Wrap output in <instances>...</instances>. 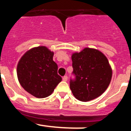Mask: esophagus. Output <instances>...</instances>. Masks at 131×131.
I'll use <instances>...</instances> for the list:
<instances>
[{"mask_svg": "<svg viewBox=\"0 0 131 131\" xmlns=\"http://www.w3.org/2000/svg\"><path fill=\"white\" fill-rule=\"evenodd\" d=\"M68 80V77H67V75H64V77H63V81H67Z\"/></svg>", "mask_w": 131, "mask_h": 131, "instance_id": "esophagus-1", "label": "esophagus"}]
</instances>
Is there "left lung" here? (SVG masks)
<instances>
[{"mask_svg":"<svg viewBox=\"0 0 131 131\" xmlns=\"http://www.w3.org/2000/svg\"><path fill=\"white\" fill-rule=\"evenodd\" d=\"M73 74L70 88L73 96L82 102L101 96L111 82L112 70L107 58L99 50L85 48L72 56Z\"/></svg>","mask_w":131,"mask_h":131,"instance_id":"8db88e82","label":"left lung"}]
</instances>
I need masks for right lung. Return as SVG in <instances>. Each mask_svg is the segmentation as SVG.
Listing matches in <instances>:
<instances>
[{
	"instance_id": "add662e5",
	"label": "right lung",
	"mask_w": 131,
	"mask_h": 131,
	"mask_svg": "<svg viewBox=\"0 0 131 131\" xmlns=\"http://www.w3.org/2000/svg\"><path fill=\"white\" fill-rule=\"evenodd\" d=\"M53 56V52L46 47L40 46L26 52L18 63L19 82L25 91L35 97L49 96L61 81Z\"/></svg>"
}]
</instances>
